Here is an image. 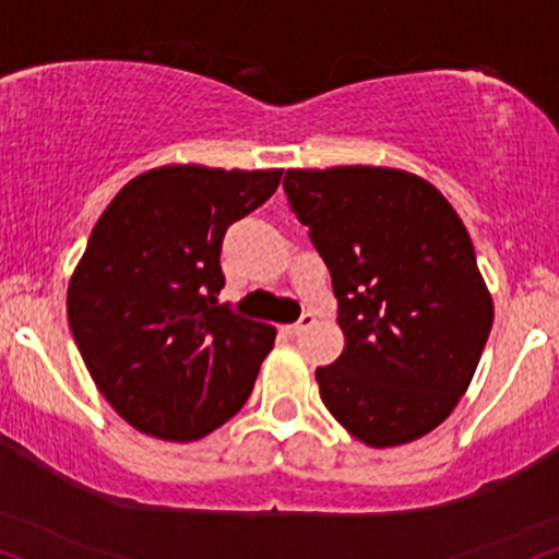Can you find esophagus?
Listing matches in <instances>:
<instances>
[{"label": "esophagus", "instance_id": "1", "mask_svg": "<svg viewBox=\"0 0 559 559\" xmlns=\"http://www.w3.org/2000/svg\"><path fill=\"white\" fill-rule=\"evenodd\" d=\"M313 323H316V316L306 313V316H300L298 323H290V326H285V334L287 336H300L302 332H308V329H311Z\"/></svg>", "mask_w": 559, "mask_h": 559}]
</instances>
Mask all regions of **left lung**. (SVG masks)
Listing matches in <instances>:
<instances>
[{
    "label": "left lung",
    "instance_id": "left-lung-1",
    "mask_svg": "<svg viewBox=\"0 0 559 559\" xmlns=\"http://www.w3.org/2000/svg\"><path fill=\"white\" fill-rule=\"evenodd\" d=\"M282 186L340 300L344 349L316 368L323 404L370 448L427 436L466 394L492 329L464 223L399 168H290Z\"/></svg>",
    "mask_w": 559,
    "mask_h": 559
}]
</instances>
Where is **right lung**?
Wrapping results in <instances>:
<instances>
[{
    "mask_svg": "<svg viewBox=\"0 0 559 559\" xmlns=\"http://www.w3.org/2000/svg\"><path fill=\"white\" fill-rule=\"evenodd\" d=\"M280 178L160 165L123 186L90 233L69 280V329L100 394L144 436L204 438L251 394L277 329L217 306L219 248Z\"/></svg>",
    "mask_w": 559,
    "mask_h": 559,
    "instance_id": "obj_1",
    "label": "right lung"
}]
</instances>
